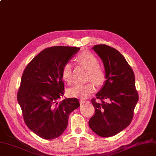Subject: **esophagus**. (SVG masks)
<instances>
[{
  "label": "esophagus",
  "instance_id": "1",
  "mask_svg": "<svg viewBox=\"0 0 156 156\" xmlns=\"http://www.w3.org/2000/svg\"><path fill=\"white\" fill-rule=\"evenodd\" d=\"M85 103H86V101L84 99H80V105H83V104H84Z\"/></svg>",
  "mask_w": 156,
  "mask_h": 156
}]
</instances>
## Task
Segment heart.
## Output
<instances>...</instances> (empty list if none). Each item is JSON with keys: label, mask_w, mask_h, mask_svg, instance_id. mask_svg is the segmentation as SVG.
Segmentation results:
<instances>
[{"label": "heart", "mask_w": 156, "mask_h": 156, "mask_svg": "<svg viewBox=\"0 0 156 156\" xmlns=\"http://www.w3.org/2000/svg\"><path fill=\"white\" fill-rule=\"evenodd\" d=\"M77 61L88 69V77L90 80H93L98 86L103 85L106 80V72L105 69L101 67L98 57L92 53L88 51H83L77 56ZM72 64L67 62L62 68L61 74L63 79L68 83H70L72 80ZM93 81L87 83H77L72 87L68 88V94L72 97L78 98H87L95 90V84Z\"/></svg>", "instance_id": "heart-1"}]
</instances>
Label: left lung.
<instances>
[{
  "mask_svg": "<svg viewBox=\"0 0 156 156\" xmlns=\"http://www.w3.org/2000/svg\"><path fill=\"white\" fill-rule=\"evenodd\" d=\"M92 49L103 61L106 72L105 84L91 100L94 115L88 125L101 137L114 136L126 128L133 117L139 99L132 68L121 53L106 44L95 45Z\"/></svg>",
  "mask_w": 156,
  "mask_h": 156,
  "instance_id": "8db88e82",
  "label": "left lung"
}]
</instances>
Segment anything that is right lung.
<instances>
[{"label":"right lung","mask_w":156,"mask_h":156,"mask_svg":"<svg viewBox=\"0 0 156 156\" xmlns=\"http://www.w3.org/2000/svg\"><path fill=\"white\" fill-rule=\"evenodd\" d=\"M79 50L70 46L47 48L23 72L17 101L26 125L41 138L50 140L60 136L68 126L69 115L80 106L77 98L58 101L64 94L62 68Z\"/></svg>","instance_id":"add662e5"}]
</instances>
